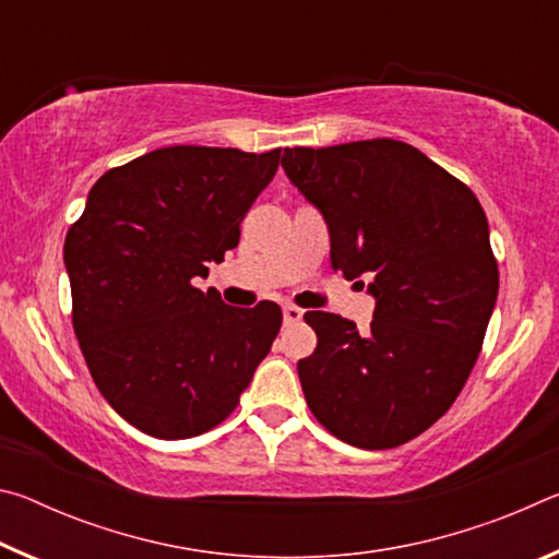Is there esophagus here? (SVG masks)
I'll return each instance as SVG.
<instances>
[{"mask_svg": "<svg viewBox=\"0 0 559 559\" xmlns=\"http://www.w3.org/2000/svg\"><path fill=\"white\" fill-rule=\"evenodd\" d=\"M283 320H286L288 325L300 323V320H302V310L296 308V306H286V308H283Z\"/></svg>", "mask_w": 559, "mask_h": 559, "instance_id": "1", "label": "esophagus"}]
</instances>
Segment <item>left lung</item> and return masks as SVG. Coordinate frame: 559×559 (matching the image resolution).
<instances>
[{"mask_svg": "<svg viewBox=\"0 0 559 559\" xmlns=\"http://www.w3.org/2000/svg\"><path fill=\"white\" fill-rule=\"evenodd\" d=\"M281 167L323 214L333 269L370 278L374 298L367 333L323 310L306 313L318 335L298 362L306 402L349 447H402L447 414L484 345L498 298L484 206L390 138L286 147Z\"/></svg>", "mask_w": 559, "mask_h": 559, "instance_id": "obj_1", "label": "left lung"}]
</instances>
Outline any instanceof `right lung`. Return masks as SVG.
Wrapping results in <instances>:
<instances>
[{
	"instance_id": "obj_1",
	"label": "right lung",
	"mask_w": 559,
	"mask_h": 559,
	"mask_svg": "<svg viewBox=\"0 0 559 559\" xmlns=\"http://www.w3.org/2000/svg\"><path fill=\"white\" fill-rule=\"evenodd\" d=\"M278 159L281 150H153L108 169L66 234L73 330L93 382L150 437L222 424L278 335L276 302L234 308L194 288L239 243Z\"/></svg>"
}]
</instances>
